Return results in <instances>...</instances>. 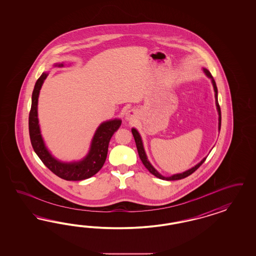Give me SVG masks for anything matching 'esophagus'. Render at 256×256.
<instances>
[{"label": "esophagus", "instance_id": "obj_1", "mask_svg": "<svg viewBox=\"0 0 256 256\" xmlns=\"http://www.w3.org/2000/svg\"><path fill=\"white\" fill-rule=\"evenodd\" d=\"M135 112L133 110H128L126 114V119L128 120V121H133V120H135Z\"/></svg>", "mask_w": 256, "mask_h": 256}]
</instances>
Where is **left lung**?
Listing matches in <instances>:
<instances>
[{"instance_id":"obj_1","label":"left lung","mask_w":256,"mask_h":256,"mask_svg":"<svg viewBox=\"0 0 256 256\" xmlns=\"http://www.w3.org/2000/svg\"><path fill=\"white\" fill-rule=\"evenodd\" d=\"M202 70H204V72L206 73V75L211 78L212 84H213V87H214L216 106H217L218 114V132H220V124H222V112H220V105H218V102L217 86H216V82H215V80H214V78L212 77V75H211V73H210V71L206 70V68H202ZM132 134H133L134 140H135V142H136L138 154H139L140 158L142 162L146 166V168L152 174H154L155 176H156L158 178L163 179V180H179V179L185 178L190 176L192 172H194L195 170H197V169L201 166L202 164L204 162V160H206V158H202L201 162L198 163L197 165H195L192 169L186 170V172H184L176 174H174V176H172L165 178V176H162L158 170H156L155 168L151 165V163L149 162V160H148V156H146V151H144V148L142 140V138H140V136L139 132H137V130H135V128H132Z\"/></svg>"}]
</instances>
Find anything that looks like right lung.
<instances>
[{
  "instance_id": "obj_1",
  "label": "right lung",
  "mask_w": 256,
  "mask_h": 256,
  "mask_svg": "<svg viewBox=\"0 0 256 256\" xmlns=\"http://www.w3.org/2000/svg\"><path fill=\"white\" fill-rule=\"evenodd\" d=\"M55 66H64L62 64H56ZM48 73L43 72L36 82L32 94V106L29 114V134L32 146L42 162L57 176L68 181H80L94 176L104 165L108 154V142L114 133L120 128L122 121L114 119L103 122L98 128L94 135L89 153L80 162H62L56 160L46 149L40 133L38 117V103L40 89Z\"/></svg>"
}]
</instances>
